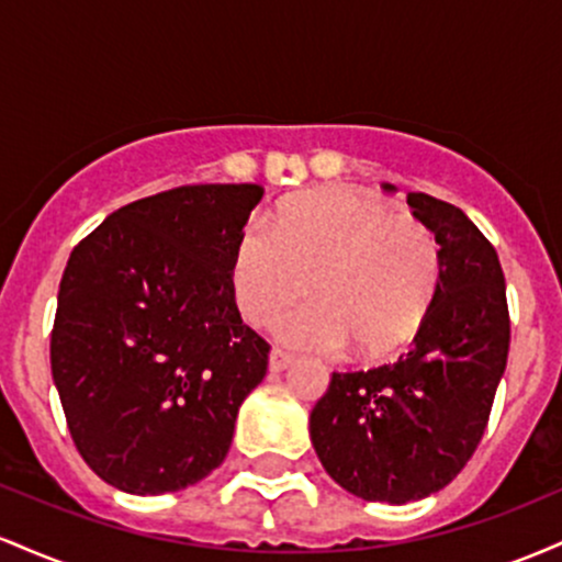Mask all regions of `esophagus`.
<instances>
[{"mask_svg":"<svg viewBox=\"0 0 562 562\" xmlns=\"http://www.w3.org/2000/svg\"><path fill=\"white\" fill-rule=\"evenodd\" d=\"M290 364H293V357H290L288 351H282V348H272V353H269V370L282 372L288 370Z\"/></svg>","mask_w":562,"mask_h":562,"instance_id":"esophagus-1","label":"esophagus"}]
</instances>
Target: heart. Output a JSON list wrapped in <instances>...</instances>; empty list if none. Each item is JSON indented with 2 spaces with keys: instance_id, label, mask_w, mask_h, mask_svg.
I'll return each mask as SVG.
<instances>
[{
  "instance_id": "obj_1",
  "label": "heart",
  "mask_w": 562,
  "mask_h": 562,
  "mask_svg": "<svg viewBox=\"0 0 562 562\" xmlns=\"http://www.w3.org/2000/svg\"><path fill=\"white\" fill-rule=\"evenodd\" d=\"M317 301L277 319V335L308 351L396 357L420 333L438 285V248L412 216L348 190L285 200L274 229L245 227L232 254V293L250 325H267L308 293Z\"/></svg>"
}]
</instances>
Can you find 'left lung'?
I'll return each instance as SVG.
<instances>
[{
    "label": "left lung",
    "instance_id": "obj_1",
    "mask_svg": "<svg viewBox=\"0 0 562 562\" xmlns=\"http://www.w3.org/2000/svg\"><path fill=\"white\" fill-rule=\"evenodd\" d=\"M406 203L438 243L428 317L398 362L333 372L308 417L327 475L353 496L389 505L425 499L468 465L509 351L505 274L494 245L457 205L425 192H409Z\"/></svg>",
    "mask_w": 562,
    "mask_h": 562
}]
</instances>
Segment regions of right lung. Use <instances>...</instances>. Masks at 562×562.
<instances>
[{
	"instance_id": "right-lung-1",
	"label": "right lung",
	"mask_w": 562,
	"mask_h": 562,
	"mask_svg": "<svg viewBox=\"0 0 562 562\" xmlns=\"http://www.w3.org/2000/svg\"><path fill=\"white\" fill-rule=\"evenodd\" d=\"M259 184H190L113 211L70 254L49 344L76 449L126 494L203 481L227 457L269 344L245 325L232 254Z\"/></svg>"
}]
</instances>
